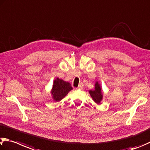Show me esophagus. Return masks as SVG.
I'll use <instances>...</instances> for the list:
<instances>
[{"mask_svg": "<svg viewBox=\"0 0 150 150\" xmlns=\"http://www.w3.org/2000/svg\"><path fill=\"white\" fill-rule=\"evenodd\" d=\"M81 88H82V85H81V84H79V86L76 89H81Z\"/></svg>", "mask_w": 150, "mask_h": 150, "instance_id": "1", "label": "esophagus"}]
</instances>
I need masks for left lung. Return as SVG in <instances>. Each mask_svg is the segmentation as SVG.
Segmentation results:
<instances>
[{
	"label": "left lung",
	"mask_w": 150,
	"mask_h": 150,
	"mask_svg": "<svg viewBox=\"0 0 150 150\" xmlns=\"http://www.w3.org/2000/svg\"><path fill=\"white\" fill-rule=\"evenodd\" d=\"M95 88L93 91H89V94L92 97V100H94L95 103H96L97 104H100V102L103 99V92L102 91V88L99 83L96 81L95 83Z\"/></svg>",
	"instance_id": "left-lung-1"
}]
</instances>
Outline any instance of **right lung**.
Segmentation results:
<instances>
[{"label": "right lung", "instance_id": "1", "mask_svg": "<svg viewBox=\"0 0 150 150\" xmlns=\"http://www.w3.org/2000/svg\"><path fill=\"white\" fill-rule=\"evenodd\" d=\"M72 89V86L69 83L57 77L54 81L52 88L51 90L52 98L54 101H60Z\"/></svg>", "mask_w": 150, "mask_h": 150}]
</instances>
